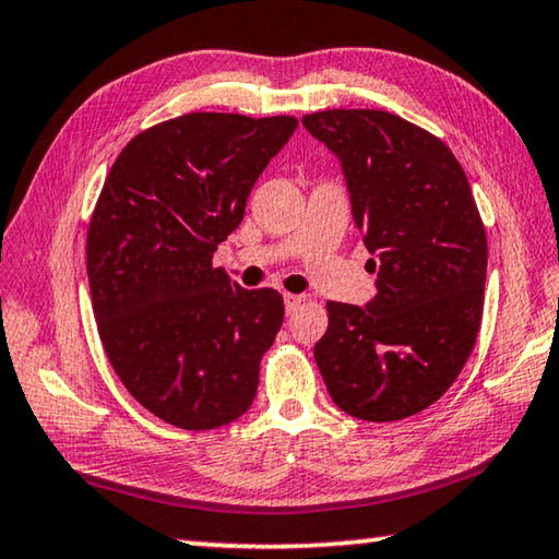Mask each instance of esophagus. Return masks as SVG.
Listing matches in <instances>:
<instances>
[{"label":"esophagus","instance_id":"obj_1","mask_svg":"<svg viewBox=\"0 0 559 559\" xmlns=\"http://www.w3.org/2000/svg\"><path fill=\"white\" fill-rule=\"evenodd\" d=\"M283 302H286V310L288 313H293V310H296L300 302H306V296H296V293H286V296H283Z\"/></svg>","mask_w":559,"mask_h":559}]
</instances>
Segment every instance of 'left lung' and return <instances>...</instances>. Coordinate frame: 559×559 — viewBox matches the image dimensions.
Returning a JSON list of instances; mask_svg holds the SVG:
<instances>
[{"mask_svg":"<svg viewBox=\"0 0 559 559\" xmlns=\"http://www.w3.org/2000/svg\"><path fill=\"white\" fill-rule=\"evenodd\" d=\"M302 126L343 165L380 269L365 308L328 300L318 370L345 414L406 419L449 390L476 345L488 263L476 200L451 150L394 112L323 110Z\"/></svg>","mask_w":559,"mask_h":559,"instance_id":"obj_1","label":"left lung"}]
</instances>
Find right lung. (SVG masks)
<instances>
[{"instance_id": "add662e5", "label": "right lung", "mask_w": 559, "mask_h": 559, "mask_svg": "<svg viewBox=\"0 0 559 559\" xmlns=\"http://www.w3.org/2000/svg\"><path fill=\"white\" fill-rule=\"evenodd\" d=\"M296 128L187 112L132 138L100 189L86 239L100 343L126 390L173 427H226L257 396L283 298L236 286L212 257Z\"/></svg>"}]
</instances>
